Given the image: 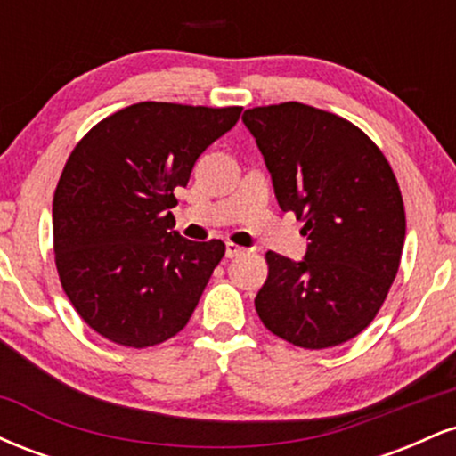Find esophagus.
Returning a JSON list of instances; mask_svg holds the SVG:
<instances>
[{
  "mask_svg": "<svg viewBox=\"0 0 456 456\" xmlns=\"http://www.w3.org/2000/svg\"><path fill=\"white\" fill-rule=\"evenodd\" d=\"M244 253H246V248H242V246H238L233 242H227V246H224V255H227L229 259L240 257V255H244Z\"/></svg>",
  "mask_w": 456,
  "mask_h": 456,
  "instance_id": "obj_1",
  "label": "esophagus"
}]
</instances>
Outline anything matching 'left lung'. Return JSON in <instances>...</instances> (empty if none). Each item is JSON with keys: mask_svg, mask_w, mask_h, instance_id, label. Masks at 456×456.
I'll use <instances>...</instances> for the list:
<instances>
[{"mask_svg": "<svg viewBox=\"0 0 456 456\" xmlns=\"http://www.w3.org/2000/svg\"><path fill=\"white\" fill-rule=\"evenodd\" d=\"M282 212L305 223L308 250H268L255 297L264 326L302 349H328L373 322L399 272L405 206L390 162L369 134L302 102L244 111Z\"/></svg>", "mask_w": 456, "mask_h": 456, "instance_id": "1", "label": "left lung"}]
</instances>
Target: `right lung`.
Here are the masks:
<instances>
[{
  "label": "right lung",
  "instance_id": "add662e5",
  "mask_svg": "<svg viewBox=\"0 0 456 456\" xmlns=\"http://www.w3.org/2000/svg\"><path fill=\"white\" fill-rule=\"evenodd\" d=\"M240 113L137 102L101 119L68 156L53 195L57 274L78 317L107 341L154 347L191 319L224 244L171 232L174 191Z\"/></svg>",
  "mask_w": 456,
  "mask_h": 456
}]
</instances>
